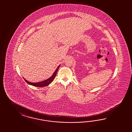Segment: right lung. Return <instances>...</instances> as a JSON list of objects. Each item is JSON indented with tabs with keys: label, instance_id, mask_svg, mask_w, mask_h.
Instances as JSON below:
<instances>
[{
	"label": "right lung",
	"instance_id": "right-lung-1",
	"mask_svg": "<svg viewBox=\"0 0 132 132\" xmlns=\"http://www.w3.org/2000/svg\"><path fill=\"white\" fill-rule=\"evenodd\" d=\"M60 65L58 66V67L56 69V71L54 72V73H53V75H52V76H51L49 78H48V79H46V80L43 81H42V82H37V83H32V82H29L28 81L26 80L24 78V80H25V81H26L28 84L32 85V86H33L38 87H46V86H48V85H49V84H50L51 83H52V81L55 79L57 71L59 68H60Z\"/></svg>",
	"mask_w": 132,
	"mask_h": 132
}]
</instances>
